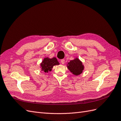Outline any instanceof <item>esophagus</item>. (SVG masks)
<instances>
[{
  "instance_id": "esophagus-1",
  "label": "esophagus",
  "mask_w": 121,
  "mask_h": 121,
  "mask_svg": "<svg viewBox=\"0 0 121 121\" xmlns=\"http://www.w3.org/2000/svg\"><path fill=\"white\" fill-rule=\"evenodd\" d=\"M61 63L62 64H64V63H65V60L64 59H62L61 60Z\"/></svg>"
}]
</instances>
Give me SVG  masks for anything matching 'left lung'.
Instances as JSON below:
<instances>
[{"label":"left lung","instance_id":"left-lung-1","mask_svg":"<svg viewBox=\"0 0 121 121\" xmlns=\"http://www.w3.org/2000/svg\"><path fill=\"white\" fill-rule=\"evenodd\" d=\"M67 67L71 73L76 76L82 73L85 67L82 62L77 57L68 62Z\"/></svg>","mask_w":121,"mask_h":121}]
</instances>
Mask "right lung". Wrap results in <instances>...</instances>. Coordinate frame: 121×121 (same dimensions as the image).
<instances>
[{"label": "right lung", "instance_id": "right-lung-1", "mask_svg": "<svg viewBox=\"0 0 121 121\" xmlns=\"http://www.w3.org/2000/svg\"><path fill=\"white\" fill-rule=\"evenodd\" d=\"M59 64L56 58L53 57L52 58H50L47 57L44 58L40 64V67L41 71H43L44 73H48L49 71H52L54 66L59 65Z\"/></svg>", "mask_w": 121, "mask_h": 121}]
</instances>
